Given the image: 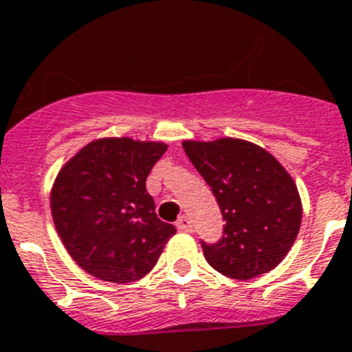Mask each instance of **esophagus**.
Instances as JSON below:
<instances>
[{
	"label": "esophagus",
	"mask_w": 352,
	"mask_h": 352,
	"mask_svg": "<svg viewBox=\"0 0 352 352\" xmlns=\"http://www.w3.org/2000/svg\"><path fill=\"white\" fill-rule=\"evenodd\" d=\"M177 229H181V231H186V232H191L193 231V223H191V220L188 217H181L179 220H177Z\"/></svg>",
	"instance_id": "obj_1"
}]
</instances>
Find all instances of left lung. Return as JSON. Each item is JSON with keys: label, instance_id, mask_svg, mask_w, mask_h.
Wrapping results in <instances>:
<instances>
[{"label": "left lung", "instance_id": "left-lung-1", "mask_svg": "<svg viewBox=\"0 0 352 352\" xmlns=\"http://www.w3.org/2000/svg\"><path fill=\"white\" fill-rule=\"evenodd\" d=\"M226 221L214 243L200 240L214 270L232 279L267 274L292 249L302 218L297 186L267 150L249 141H184Z\"/></svg>", "mask_w": 352, "mask_h": 352}]
</instances>
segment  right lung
<instances>
[{
  "mask_svg": "<svg viewBox=\"0 0 352 352\" xmlns=\"http://www.w3.org/2000/svg\"><path fill=\"white\" fill-rule=\"evenodd\" d=\"M166 144L129 138L98 140L62 168L52 214L62 243L87 274L132 283L157 263L175 227L155 214L146 177Z\"/></svg>",
  "mask_w": 352,
  "mask_h": 352,
  "instance_id": "right-lung-1",
  "label": "right lung"
}]
</instances>
